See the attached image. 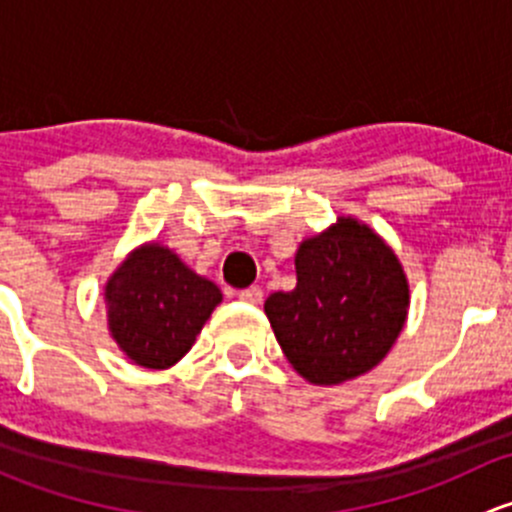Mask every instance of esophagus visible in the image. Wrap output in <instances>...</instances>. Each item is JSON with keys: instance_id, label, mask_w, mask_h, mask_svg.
<instances>
[{"instance_id": "esophagus-1", "label": "esophagus", "mask_w": 512, "mask_h": 512, "mask_svg": "<svg viewBox=\"0 0 512 512\" xmlns=\"http://www.w3.org/2000/svg\"><path fill=\"white\" fill-rule=\"evenodd\" d=\"M237 297H240V302L245 304H260L262 299H265V292H262V287H247V289H240Z\"/></svg>"}]
</instances>
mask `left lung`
<instances>
[{
  "label": "left lung",
  "instance_id": "1",
  "mask_svg": "<svg viewBox=\"0 0 512 512\" xmlns=\"http://www.w3.org/2000/svg\"><path fill=\"white\" fill-rule=\"evenodd\" d=\"M297 287L267 297L265 312L289 364L319 386L374 369L404 329L409 282L394 250L354 218L304 240Z\"/></svg>",
  "mask_w": 512,
  "mask_h": 512
}]
</instances>
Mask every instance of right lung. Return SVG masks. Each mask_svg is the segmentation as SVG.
<instances>
[{
	"label": "right lung",
	"instance_id": "right-lung-1",
	"mask_svg": "<svg viewBox=\"0 0 512 512\" xmlns=\"http://www.w3.org/2000/svg\"><path fill=\"white\" fill-rule=\"evenodd\" d=\"M223 294L168 247H138L106 285L108 329L121 352L146 369H168L188 349Z\"/></svg>",
	"mask_w": 512,
	"mask_h": 512
}]
</instances>
